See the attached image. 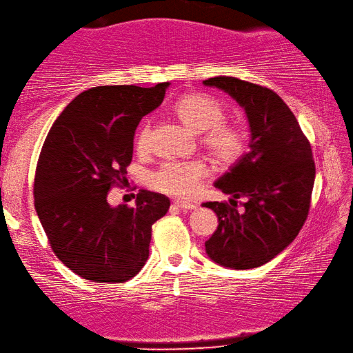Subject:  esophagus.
Masks as SVG:
<instances>
[{
	"label": "esophagus",
	"mask_w": 353,
	"mask_h": 353,
	"mask_svg": "<svg viewBox=\"0 0 353 353\" xmlns=\"http://www.w3.org/2000/svg\"><path fill=\"white\" fill-rule=\"evenodd\" d=\"M178 208H179V210H193V208H196V205H193V204H189V203H183V201H175V203H174Z\"/></svg>",
	"instance_id": "obj_1"
}]
</instances>
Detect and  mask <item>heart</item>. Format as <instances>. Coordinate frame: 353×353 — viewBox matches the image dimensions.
Instances as JSON below:
<instances>
[{
  "label": "heart",
  "instance_id": "obj_1",
  "mask_svg": "<svg viewBox=\"0 0 353 353\" xmlns=\"http://www.w3.org/2000/svg\"><path fill=\"white\" fill-rule=\"evenodd\" d=\"M176 117L201 134V143L222 164L239 160L247 149L248 131L239 121L224 120L225 106L204 92L185 94L174 106ZM150 140V123H143L135 139L139 150H146ZM210 176V168L204 160L164 161L152 176L157 190L179 199L195 198Z\"/></svg>",
  "mask_w": 353,
  "mask_h": 353
}]
</instances>
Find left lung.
Returning a JSON list of instances; mask_svg holds the SVG:
<instances>
[{
  "label": "left lung",
  "instance_id": "obj_1",
  "mask_svg": "<svg viewBox=\"0 0 353 353\" xmlns=\"http://www.w3.org/2000/svg\"><path fill=\"white\" fill-rule=\"evenodd\" d=\"M204 85L236 99L251 131L248 152L214 183L233 199L203 204L219 219L205 251L222 267H261L296 239L307 218L315 181L311 143L288 105L267 86L230 76L210 77ZM239 197L246 199L242 211L236 210Z\"/></svg>",
  "mask_w": 353,
  "mask_h": 353
}]
</instances>
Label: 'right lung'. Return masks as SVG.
I'll return each instance as SVG.
<instances>
[{
    "mask_svg": "<svg viewBox=\"0 0 353 353\" xmlns=\"http://www.w3.org/2000/svg\"><path fill=\"white\" fill-rule=\"evenodd\" d=\"M168 86L86 90L56 119L41 149L36 213L56 257L90 282L132 279L149 257L152 224L170 207L169 198L143 189L135 207L108 204V192L128 184L137 126L161 105Z\"/></svg>",
    "mask_w": 353,
    "mask_h": 353,
    "instance_id": "add662e5",
    "label": "right lung"
}]
</instances>
